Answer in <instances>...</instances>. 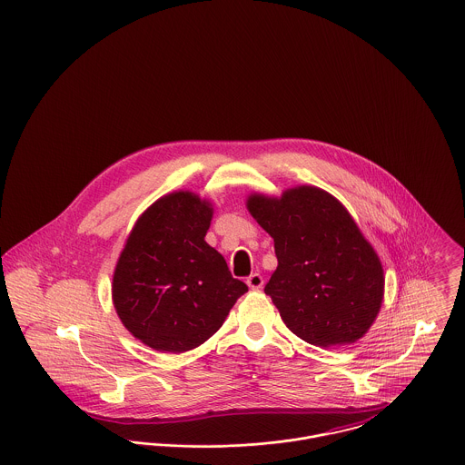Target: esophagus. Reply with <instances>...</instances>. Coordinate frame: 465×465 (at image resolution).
<instances>
[{
  "label": "esophagus",
  "instance_id": "obj_1",
  "mask_svg": "<svg viewBox=\"0 0 465 465\" xmlns=\"http://www.w3.org/2000/svg\"><path fill=\"white\" fill-rule=\"evenodd\" d=\"M247 285L253 291H259L264 285V279L259 273H252L247 279Z\"/></svg>",
  "mask_w": 465,
  "mask_h": 465
}]
</instances>
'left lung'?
Listing matches in <instances>:
<instances>
[{
	"label": "left lung",
	"mask_w": 465,
	"mask_h": 465,
	"mask_svg": "<svg viewBox=\"0 0 465 465\" xmlns=\"http://www.w3.org/2000/svg\"><path fill=\"white\" fill-rule=\"evenodd\" d=\"M247 210L275 243L279 266L264 292L285 326L317 347L360 341L382 305L384 270L347 208L319 186L296 185L252 192Z\"/></svg>",
	"instance_id": "obj_1"
}]
</instances>
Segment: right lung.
Wrapping results in <instances>:
<instances>
[{
    "mask_svg": "<svg viewBox=\"0 0 465 465\" xmlns=\"http://www.w3.org/2000/svg\"><path fill=\"white\" fill-rule=\"evenodd\" d=\"M213 204L190 190L156 199L135 220L113 273V305L132 337L182 354L215 335L248 291L204 240Z\"/></svg>",
    "mask_w": 465,
    "mask_h": 465,
    "instance_id": "add662e5",
    "label": "right lung"
}]
</instances>
